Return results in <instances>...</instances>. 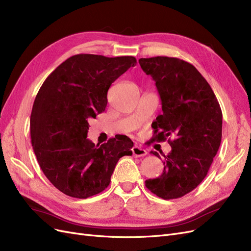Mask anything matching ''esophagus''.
Listing matches in <instances>:
<instances>
[{
	"label": "esophagus",
	"mask_w": 251,
	"mask_h": 251,
	"mask_svg": "<svg viewBox=\"0 0 251 251\" xmlns=\"http://www.w3.org/2000/svg\"><path fill=\"white\" fill-rule=\"evenodd\" d=\"M132 153H133V156L135 157H142V156H146L148 154V151L144 149H142L141 147L134 146L132 148Z\"/></svg>",
	"instance_id": "obj_1"
}]
</instances>
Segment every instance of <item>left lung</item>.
Segmentation results:
<instances>
[{
  "label": "left lung",
  "instance_id": "8db88e82",
  "mask_svg": "<svg viewBox=\"0 0 251 251\" xmlns=\"http://www.w3.org/2000/svg\"><path fill=\"white\" fill-rule=\"evenodd\" d=\"M141 69L155 80L162 114L151 127L153 140L169 139L163 173L146 181L151 193L164 200L192 192L207 175L222 138V111L214 91L201 73L184 60L156 56L140 58ZM160 158L157 151H151Z\"/></svg>",
  "mask_w": 251,
  "mask_h": 251
}]
</instances>
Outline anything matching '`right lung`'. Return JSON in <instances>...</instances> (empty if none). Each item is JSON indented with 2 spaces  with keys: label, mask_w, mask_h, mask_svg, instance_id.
I'll use <instances>...</instances> for the list:
<instances>
[{
  "label": "right lung",
  "mask_w": 251,
  "mask_h": 251,
  "mask_svg": "<svg viewBox=\"0 0 251 251\" xmlns=\"http://www.w3.org/2000/svg\"><path fill=\"white\" fill-rule=\"evenodd\" d=\"M136 63L134 56L76 54L42 85L30 116L31 143L45 176L65 195L86 199L101 193L119 159L132 155L126 136L95 146L87 135L89 120L107 107L112 83Z\"/></svg>",
  "instance_id": "right-lung-1"
}]
</instances>
